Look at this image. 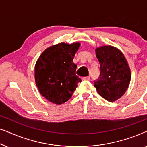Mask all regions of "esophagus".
<instances>
[{
    "instance_id": "esophagus-1",
    "label": "esophagus",
    "mask_w": 147,
    "mask_h": 147,
    "mask_svg": "<svg viewBox=\"0 0 147 147\" xmlns=\"http://www.w3.org/2000/svg\"><path fill=\"white\" fill-rule=\"evenodd\" d=\"M82 80H90V78L89 77V76H86V77H84V78H82Z\"/></svg>"
}]
</instances>
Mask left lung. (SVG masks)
<instances>
[{
    "label": "left lung",
    "instance_id": "8db88e82",
    "mask_svg": "<svg viewBox=\"0 0 147 147\" xmlns=\"http://www.w3.org/2000/svg\"><path fill=\"white\" fill-rule=\"evenodd\" d=\"M96 53L100 75L94 82V87L107 101H116L124 95L130 84L131 73L128 62L122 52L111 45L96 48Z\"/></svg>",
    "mask_w": 147,
    "mask_h": 147
}]
</instances>
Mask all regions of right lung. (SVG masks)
Wrapping results in <instances>:
<instances>
[{"mask_svg": "<svg viewBox=\"0 0 147 147\" xmlns=\"http://www.w3.org/2000/svg\"><path fill=\"white\" fill-rule=\"evenodd\" d=\"M80 43H60L44 51L35 66V80L40 94L51 103L61 104L71 98L80 78L74 63Z\"/></svg>", "mask_w": 147, "mask_h": 147, "instance_id": "add662e5", "label": "right lung"}]
</instances>
